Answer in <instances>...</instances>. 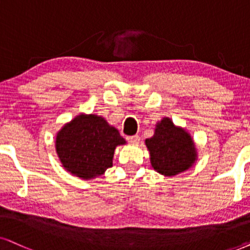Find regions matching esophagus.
Instances as JSON below:
<instances>
[{
    "instance_id": "1",
    "label": "esophagus",
    "mask_w": 250,
    "mask_h": 250,
    "mask_svg": "<svg viewBox=\"0 0 250 250\" xmlns=\"http://www.w3.org/2000/svg\"><path fill=\"white\" fill-rule=\"evenodd\" d=\"M127 141L129 142V143H131V144H137V143H140V136H137V135L128 136Z\"/></svg>"
}]
</instances>
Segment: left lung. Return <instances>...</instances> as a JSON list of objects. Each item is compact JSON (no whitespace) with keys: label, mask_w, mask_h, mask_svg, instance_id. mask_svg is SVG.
I'll return each instance as SVG.
<instances>
[{"label":"left lung","mask_w":250,"mask_h":250,"mask_svg":"<svg viewBox=\"0 0 250 250\" xmlns=\"http://www.w3.org/2000/svg\"><path fill=\"white\" fill-rule=\"evenodd\" d=\"M153 169L165 176L186 172L197 160V148L189 132L169 118L157 122L154 134L145 140Z\"/></svg>","instance_id":"left-lung-1"}]
</instances>
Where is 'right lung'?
Instances as JSON below:
<instances>
[{
	"instance_id": "right-lung-1",
	"label": "right lung",
	"mask_w": 250,
	"mask_h": 250,
	"mask_svg": "<svg viewBox=\"0 0 250 250\" xmlns=\"http://www.w3.org/2000/svg\"><path fill=\"white\" fill-rule=\"evenodd\" d=\"M125 143L118 129L103 116L81 113L58 131L55 148L67 172L92 180L113 166L116 146Z\"/></svg>"
}]
</instances>
